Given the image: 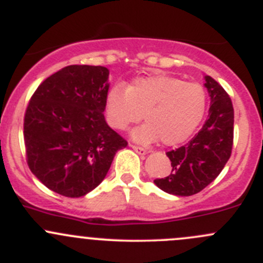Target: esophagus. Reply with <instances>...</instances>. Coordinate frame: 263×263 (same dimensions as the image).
<instances>
[{
  "mask_svg": "<svg viewBox=\"0 0 263 263\" xmlns=\"http://www.w3.org/2000/svg\"><path fill=\"white\" fill-rule=\"evenodd\" d=\"M129 146L134 148V150L136 151V153L139 154V155L144 156V155H146V154H147L146 148H144V147H141V146H137V145H134V144H131V145H129Z\"/></svg>",
  "mask_w": 263,
  "mask_h": 263,
  "instance_id": "34e87169",
  "label": "esophagus"
}]
</instances>
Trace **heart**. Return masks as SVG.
<instances>
[{
  "mask_svg": "<svg viewBox=\"0 0 263 263\" xmlns=\"http://www.w3.org/2000/svg\"><path fill=\"white\" fill-rule=\"evenodd\" d=\"M105 108L109 124L121 131L144 115L147 123L134 131L136 141L148 144L160 139L164 145L173 146L190 139L202 121L206 91L197 82L172 76L141 78L126 89L113 86Z\"/></svg>",
  "mask_w": 263,
  "mask_h": 263,
  "instance_id": "heart-1",
  "label": "heart"
}]
</instances>
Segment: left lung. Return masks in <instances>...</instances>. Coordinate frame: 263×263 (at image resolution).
I'll return each mask as SVG.
<instances>
[{
	"instance_id": "obj_1",
	"label": "left lung",
	"mask_w": 263,
	"mask_h": 263,
	"mask_svg": "<svg viewBox=\"0 0 263 263\" xmlns=\"http://www.w3.org/2000/svg\"><path fill=\"white\" fill-rule=\"evenodd\" d=\"M210 95L209 117L202 128L184 146L166 153L172 172L154 181L164 192L192 196L216 178L232 155L234 137V109L232 99L221 85L205 76Z\"/></svg>"
}]
</instances>
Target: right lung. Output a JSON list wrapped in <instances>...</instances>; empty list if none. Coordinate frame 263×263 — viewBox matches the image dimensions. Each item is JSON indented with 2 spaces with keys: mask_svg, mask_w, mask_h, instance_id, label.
<instances>
[{
  "mask_svg": "<svg viewBox=\"0 0 263 263\" xmlns=\"http://www.w3.org/2000/svg\"><path fill=\"white\" fill-rule=\"evenodd\" d=\"M109 71L71 65L42 82L24 117L26 163L47 188L81 197L102 183L127 141L104 118Z\"/></svg>",
  "mask_w": 263,
  "mask_h": 263,
  "instance_id": "right-lung-1",
  "label": "right lung"
}]
</instances>
